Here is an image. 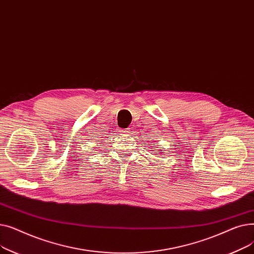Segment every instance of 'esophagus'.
Instances as JSON below:
<instances>
[{
    "label": "esophagus",
    "instance_id": "esophagus-1",
    "mask_svg": "<svg viewBox=\"0 0 254 254\" xmlns=\"http://www.w3.org/2000/svg\"><path fill=\"white\" fill-rule=\"evenodd\" d=\"M122 131L124 132V134H128V132L130 131V129H129V128H125V129H123Z\"/></svg>",
    "mask_w": 254,
    "mask_h": 254
}]
</instances>
